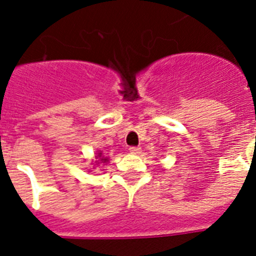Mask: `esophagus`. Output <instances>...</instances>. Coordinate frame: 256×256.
Instances as JSON below:
<instances>
[{"label":"esophagus","instance_id":"obj_1","mask_svg":"<svg viewBox=\"0 0 256 256\" xmlns=\"http://www.w3.org/2000/svg\"><path fill=\"white\" fill-rule=\"evenodd\" d=\"M130 154H140V152H141V148H137V146H132V148H130Z\"/></svg>","mask_w":256,"mask_h":256}]
</instances>
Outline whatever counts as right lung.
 Wrapping results in <instances>:
<instances>
[{"label": "right lung", "mask_w": 256, "mask_h": 256, "mask_svg": "<svg viewBox=\"0 0 256 256\" xmlns=\"http://www.w3.org/2000/svg\"><path fill=\"white\" fill-rule=\"evenodd\" d=\"M98 159H100V160H98V162H108V159H105V158H102V159H101V152L98 154Z\"/></svg>", "instance_id": "obj_1"}]
</instances>
